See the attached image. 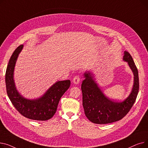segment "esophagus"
<instances>
[{
  "label": "esophagus",
  "mask_w": 148,
  "mask_h": 148,
  "mask_svg": "<svg viewBox=\"0 0 148 148\" xmlns=\"http://www.w3.org/2000/svg\"><path fill=\"white\" fill-rule=\"evenodd\" d=\"M73 83L74 84H79L80 81V77L79 75H76L74 77V79L73 80Z\"/></svg>",
  "instance_id": "34e87169"
}]
</instances>
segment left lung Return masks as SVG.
Listing matches in <instances>:
<instances>
[{
	"label": "left lung",
	"instance_id": "obj_1",
	"mask_svg": "<svg viewBox=\"0 0 148 148\" xmlns=\"http://www.w3.org/2000/svg\"><path fill=\"white\" fill-rule=\"evenodd\" d=\"M123 60L127 62L134 75V85L129 97L123 102L108 99L98 87L89 73H85L82 84L83 106L85 115L92 122L106 124L118 121L127 114L134 104L139 89L138 70L130 54L125 51Z\"/></svg>",
	"mask_w": 148,
	"mask_h": 148
}]
</instances>
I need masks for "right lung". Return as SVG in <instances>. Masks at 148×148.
Returning <instances> with one entry per match:
<instances>
[{
  "mask_svg": "<svg viewBox=\"0 0 148 148\" xmlns=\"http://www.w3.org/2000/svg\"><path fill=\"white\" fill-rule=\"evenodd\" d=\"M23 47L20 45L15 50L6 68L5 83L8 96L16 110L25 118L35 121H47L55 114L60 99L69 88L71 82L68 80L56 82L38 99L23 98L15 88L13 79L15 62Z\"/></svg>",
  "mask_w": 148,
  "mask_h": 148,
  "instance_id": "add662e5",
  "label": "right lung"
}]
</instances>
